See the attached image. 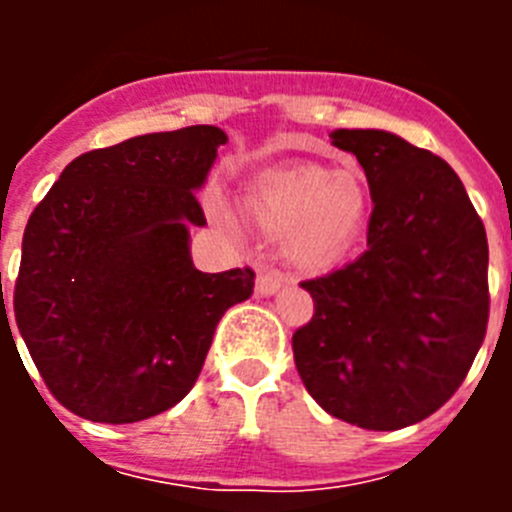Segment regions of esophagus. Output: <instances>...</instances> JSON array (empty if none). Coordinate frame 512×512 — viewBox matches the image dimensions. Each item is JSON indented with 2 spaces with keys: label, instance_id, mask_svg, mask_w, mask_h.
<instances>
[{
  "label": "esophagus",
  "instance_id": "esophagus-1",
  "mask_svg": "<svg viewBox=\"0 0 512 512\" xmlns=\"http://www.w3.org/2000/svg\"><path fill=\"white\" fill-rule=\"evenodd\" d=\"M282 284H284V277L279 274V271H274V269L259 271V277H256V295H261V297L277 295Z\"/></svg>",
  "mask_w": 512,
  "mask_h": 512
}]
</instances>
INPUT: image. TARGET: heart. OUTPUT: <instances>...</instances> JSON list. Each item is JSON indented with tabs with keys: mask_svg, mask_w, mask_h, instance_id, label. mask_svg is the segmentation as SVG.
<instances>
[{
	"mask_svg": "<svg viewBox=\"0 0 512 512\" xmlns=\"http://www.w3.org/2000/svg\"><path fill=\"white\" fill-rule=\"evenodd\" d=\"M369 189L356 171L318 164L279 166L251 179L241 207L266 233H282L287 253L302 266L341 261L369 217Z\"/></svg>",
	"mask_w": 512,
	"mask_h": 512,
	"instance_id": "b5f03b06",
	"label": "heart"
}]
</instances>
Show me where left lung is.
Segmentation results:
<instances>
[{
  "label": "left lung",
  "instance_id": "8db88e82",
  "mask_svg": "<svg viewBox=\"0 0 512 512\" xmlns=\"http://www.w3.org/2000/svg\"><path fill=\"white\" fill-rule=\"evenodd\" d=\"M330 140L356 156L374 210L359 259L300 284L315 315L292 351L325 413L397 431L459 390L485 341L487 233L443 158L387 130H333Z\"/></svg>",
  "mask_w": 512,
  "mask_h": 512
}]
</instances>
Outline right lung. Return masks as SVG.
<instances>
[{
  "instance_id": "right-lung-1",
  "label": "right lung",
  "mask_w": 512,
  "mask_h": 512,
  "mask_svg": "<svg viewBox=\"0 0 512 512\" xmlns=\"http://www.w3.org/2000/svg\"><path fill=\"white\" fill-rule=\"evenodd\" d=\"M223 143L215 125H192L81 153L27 220L17 328L79 418L120 425L174 408L225 310L253 295L248 266L205 274L189 253V228L207 223L194 192Z\"/></svg>"
}]
</instances>
